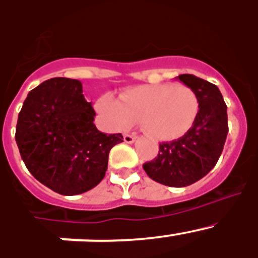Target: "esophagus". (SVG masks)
Wrapping results in <instances>:
<instances>
[{"label":"esophagus","instance_id":"obj_1","mask_svg":"<svg viewBox=\"0 0 258 258\" xmlns=\"http://www.w3.org/2000/svg\"><path fill=\"white\" fill-rule=\"evenodd\" d=\"M137 140V137L133 134H124V142L125 143H133Z\"/></svg>","mask_w":258,"mask_h":258}]
</instances>
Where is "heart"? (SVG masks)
<instances>
[{
  "label": "heart",
  "instance_id": "1",
  "mask_svg": "<svg viewBox=\"0 0 258 258\" xmlns=\"http://www.w3.org/2000/svg\"><path fill=\"white\" fill-rule=\"evenodd\" d=\"M95 108L112 129H126L141 120L143 131L154 138L174 141L195 124L199 101L188 86L152 84L126 89L121 101L106 93L98 98Z\"/></svg>",
  "mask_w": 258,
  "mask_h": 258
}]
</instances>
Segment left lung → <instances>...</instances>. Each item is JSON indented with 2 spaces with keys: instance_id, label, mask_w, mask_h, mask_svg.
Returning a JSON list of instances; mask_svg holds the SVG:
<instances>
[{
  "instance_id": "8db88e82",
  "label": "left lung",
  "mask_w": 258,
  "mask_h": 258,
  "mask_svg": "<svg viewBox=\"0 0 258 258\" xmlns=\"http://www.w3.org/2000/svg\"><path fill=\"white\" fill-rule=\"evenodd\" d=\"M177 79L197 94L199 101L197 121L177 141L160 143L159 155L143 164V169L159 183L184 187L213 169L223 150L229 126L227 106L217 86L188 74L179 75Z\"/></svg>"
}]
</instances>
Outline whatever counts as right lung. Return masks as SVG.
I'll list each match as a JSON object with an SVG mask.
<instances>
[{
	"instance_id": "add662e5",
	"label": "right lung",
	"mask_w": 258,
	"mask_h": 258,
	"mask_svg": "<svg viewBox=\"0 0 258 258\" xmlns=\"http://www.w3.org/2000/svg\"><path fill=\"white\" fill-rule=\"evenodd\" d=\"M94 116L79 80L54 77L29 92L18 116L15 141L37 181L71 197L104 178L109 151L122 136L98 131Z\"/></svg>"
}]
</instances>
